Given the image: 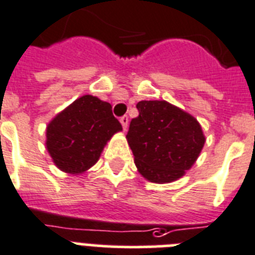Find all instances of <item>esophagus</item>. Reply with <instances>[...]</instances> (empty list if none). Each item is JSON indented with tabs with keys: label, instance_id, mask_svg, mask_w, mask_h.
I'll return each instance as SVG.
<instances>
[{
	"label": "esophagus",
	"instance_id": "34e87169",
	"mask_svg": "<svg viewBox=\"0 0 255 255\" xmlns=\"http://www.w3.org/2000/svg\"><path fill=\"white\" fill-rule=\"evenodd\" d=\"M120 123H121V125H123L124 130L126 131V129H128V125H129V117L128 116H123L121 119H120Z\"/></svg>",
	"mask_w": 255,
	"mask_h": 255
}]
</instances>
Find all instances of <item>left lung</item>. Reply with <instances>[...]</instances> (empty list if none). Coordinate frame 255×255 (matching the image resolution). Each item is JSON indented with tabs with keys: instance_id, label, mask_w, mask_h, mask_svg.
<instances>
[{
	"instance_id": "obj_1",
	"label": "left lung",
	"mask_w": 255,
	"mask_h": 255,
	"mask_svg": "<svg viewBox=\"0 0 255 255\" xmlns=\"http://www.w3.org/2000/svg\"><path fill=\"white\" fill-rule=\"evenodd\" d=\"M128 143L138 171L153 183H170L190 170L205 144L197 120L165 101H142Z\"/></svg>"
}]
</instances>
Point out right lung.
Instances as JSON below:
<instances>
[{
  "mask_svg": "<svg viewBox=\"0 0 255 255\" xmlns=\"http://www.w3.org/2000/svg\"><path fill=\"white\" fill-rule=\"evenodd\" d=\"M121 130L110 103L84 95L50 121L46 148L60 170L81 174L99 160L107 142Z\"/></svg>",
  "mask_w": 255,
  "mask_h": 255,
  "instance_id": "right-lung-1",
  "label": "right lung"
}]
</instances>
